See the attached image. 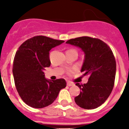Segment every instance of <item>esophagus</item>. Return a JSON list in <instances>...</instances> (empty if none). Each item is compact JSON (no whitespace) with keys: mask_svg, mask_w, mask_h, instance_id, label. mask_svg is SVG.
<instances>
[{"mask_svg":"<svg viewBox=\"0 0 129 129\" xmlns=\"http://www.w3.org/2000/svg\"><path fill=\"white\" fill-rule=\"evenodd\" d=\"M67 85H68V86H74V83H72V82H70V81H68V82H67Z\"/></svg>","mask_w":129,"mask_h":129,"instance_id":"esophagus-1","label":"esophagus"}]
</instances>
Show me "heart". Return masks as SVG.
Masks as SVG:
<instances>
[{
    "mask_svg": "<svg viewBox=\"0 0 129 129\" xmlns=\"http://www.w3.org/2000/svg\"><path fill=\"white\" fill-rule=\"evenodd\" d=\"M67 73H68V74H72V70H68V71H67Z\"/></svg>",
    "mask_w": 129,
    "mask_h": 129,
    "instance_id": "1",
    "label": "heart"
}]
</instances>
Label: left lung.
Listing matches in <instances>:
<instances>
[{
    "label": "left lung",
    "instance_id": "1",
    "mask_svg": "<svg viewBox=\"0 0 129 129\" xmlns=\"http://www.w3.org/2000/svg\"><path fill=\"white\" fill-rule=\"evenodd\" d=\"M66 43L78 46L84 52L81 72L83 76H89L86 84H76L81 91L75 98V102L83 109H96L105 103L114 85L116 62L113 52L103 41L87 36L71 39Z\"/></svg>",
    "mask_w": 129,
    "mask_h": 129
}]
</instances>
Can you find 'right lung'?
Returning a JSON list of instances; mask_svg holds the SVG:
<instances>
[{"mask_svg":"<svg viewBox=\"0 0 129 129\" xmlns=\"http://www.w3.org/2000/svg\"><path fill=\"white\" fill-rule=\"evenodd\" d=\"M64 42L38 35L26 40L16 52L13 64L15 85L22 101L29 107L41 109L50 105L67 86L64 79L48 80L43 72L50 66V50Z\"/></svg>","mask_w":129,"mask_h":129,"instance_id":"1","label":"right lung"}]
</instances>
